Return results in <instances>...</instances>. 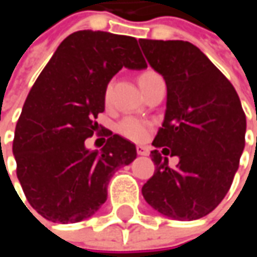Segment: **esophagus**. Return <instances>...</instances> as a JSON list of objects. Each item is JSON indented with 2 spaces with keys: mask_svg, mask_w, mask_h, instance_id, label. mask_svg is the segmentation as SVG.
<instances>
[{
  "mask_svg": "<svg viewBox=\"0 0 257 257\" xmlns=\"http://www.w3.org/2000/svg\"><path fill=\"white\" fill-rule=\"evenodd\" d=\"M137 153L140 156H147L149 155V149L146 146H137Z\"/></svg>",
  "mask_w": 257,
  "mask_h": 257,
  "instance_id": "1",
  "label": "esophagus"
}]
</instances>
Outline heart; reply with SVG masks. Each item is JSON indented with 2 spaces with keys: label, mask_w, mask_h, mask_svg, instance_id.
Wrapping results in <instances>:
<instances>
[{
  "label": "heart",
  "mask_w": 257,
  "mask_h": 257,
  "mask_svg": "<svg viewBox=\"0 0 257 257\" xmlns=\"http://www.w3.org/2000/svg\"><path fill=\"white\" fill-rule=\"evenodd\" d=\"M159 74H156L155 71H144L140 74L138 77V83L140 86H144L149 80L158 77ZM108 95H110V84L107 86L105 89V99H108ZM117 131L119 134H122L123 137H126L129 140H134V141H141L144 138H147L149 132H150V125L141 119H135V117H126L123 119L119 125H117Z\"/></svg>",
  "instance_id": "heart-1"
}]
</instances>
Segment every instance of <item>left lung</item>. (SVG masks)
<instances>
[{
	"label": "left lung",
	"instance_id": "8db88e82",
	"mask_svg": "<svg viewBox=\"0 0 257 257\" xmlns=\"http://www.w3.org/2000/svg\"><path fill=\"white\" fill-rule=\"evenodd\" d=\"M150 67L167 83V110L150 153L155 174L141 192L149 205L176 220H196L226 196L245 143V114L236 90L192 43L140 40ZM163 153L179 156L176 169Z\"/></svg>",
	"mask_w": 257,
	"mask_h": 257
}]
</instances>
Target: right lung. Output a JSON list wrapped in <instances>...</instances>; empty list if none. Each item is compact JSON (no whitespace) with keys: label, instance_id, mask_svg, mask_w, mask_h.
Listing matches in <instances>:
<instances>
[{"label":"right lung","instance_id":"obj_1","mask_svg":"<svg viewBox=\"0 0 257 257\" xmlns=\"http://www.w3.org/2000/svg\"><path fill=\"white\" fill-rule=\"evenodd\" d=\"M123 67H147L134 37L77 31L59 44L29 90L13 155L26 199L41 217L58 223L90 217L105 202L113 174L137 158L135 144L108 129L101 152L84 146L104 129L96 117L108 81Z\"/></svg>","mask_w":257,"mask_h":257}]
</instances>
